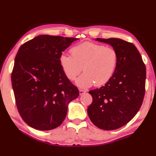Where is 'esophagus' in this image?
Here are the masks:
<instances>
[{"instance_id": "obj_1", "label": "esophagus", "mask_w": 156, "mask_h": 156, "mask_svg": "<svg viewBox=\"0 0 156 156\" xmlns=\"http://www.w3.org/2000/svg\"><path fill=\"white\" fill-rule=\"evenodd\" d=\"M79 92H80V95H82V94H85L86 92H87V91L84 90H81V89H80V90H79Z\"/></svg>"}]
</instances>
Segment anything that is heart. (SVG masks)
<instances>
[{"label":"heart","instance_id":"1","mask_svg":"<svg viewBox=\"0 0 156 156\" xmlns=\"http://www.w3.org/2000/svg\"><path fill=\"white\" fill-rule=\"evenodd\" d=\"M71 55L63 53L59 62L65 76L76 81L81 88H87L95 84L97 87L105 84L113 75L118 62V54L114 48L105 47L92 42H84L73 47Z\"/></svg>","mask_w":156,"mask_h":156}]
</instances>
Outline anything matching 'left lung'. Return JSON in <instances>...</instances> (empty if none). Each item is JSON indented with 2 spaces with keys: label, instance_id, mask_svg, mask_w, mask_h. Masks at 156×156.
I'll return each mask as SVG.
<instances>
[{
  "label": "left lung",
  "instance_id": "left-lung-1",
  "mask_svg": "<svg viewBox=\"0 0 156 156\" xmlns=\"http://www.w3.org/2000/svg\"><path fill=\"white\" fill-rule=\"evenodd\" d=\"M96 40L111 45L117 52L118 62L109 81L89 91L92 102L87 112L97 127L115 130L127 124L140 110L145 95L146 68L131 43L118 38Z\"/></svg>",
  "mask_w": 156,
  "mask_h": 156
}]
</instances>
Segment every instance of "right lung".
Returning a JSON list of instances; mask_svg holds the SVG:
<instances>
[{
	"label": "right lung",
	"instance_id": "add662e5",
	"mask_svg": "<svg viewBox=\"0 0 156 156\" xmlns=\"http://www.w3.org/2000/svg\"><path fill=\"white\" fill-rule=\"evenodd\" d=\"M78 39L41 35L23 44L16 55L11 82L23 120L37 130L59 127L78 88L65 76L59 58Z\"/></svg>",
	"mask_w": 156,
	"mask_h": 156
}]
</instances>
